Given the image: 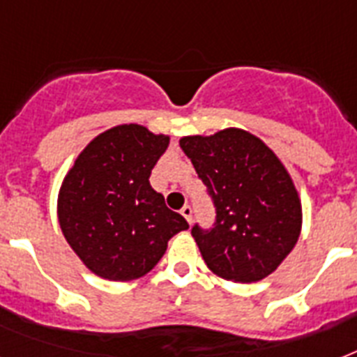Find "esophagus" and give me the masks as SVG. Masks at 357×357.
<instances>
[{
    "label": "esophagus",
    "mask_w": 357,
    "mask_h": 357,
    "mask_svg": "<svg viewBox=\"0 0 357 357\" xmlns=\"http://www.w3.org/2000/svg\"><path fill=\"white\" fill-rule=\"evenodd\" d=\"M181 215H183L185 218H187V222H192V207L190 206H185L183 209H181Z\"/></svg>",
    "instance_id": "esophagus-1"
}]
</instances>
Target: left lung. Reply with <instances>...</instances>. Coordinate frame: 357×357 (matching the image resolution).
<instances>
[{"mask_svg":"<svg viewBox=\"0 0 357 357\" xmlns=\"http://www.w3.org/2000/svg\"><path fill=\"white\" fill-rule=\"evenodd\" d=\"M217 209L211 229L192 228L217 276L259 282L291 254L302 229V204L287 168L255 135L228 128L179 140Z\"/></svg>","mask_w":357,"mask_h":357,"instance_id":"obj_1","label":"left lung"}]
</instances>
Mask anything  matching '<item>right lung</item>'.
Wrapping results in <instances>:
<instances>
[{
  "mask_svg": "<svg viewBox=\"0 0 357 357\" xmlns=\"http://www.w3.org/2000/svg\"><path fill=\"white\" fill-rule=\"evenodd\" d=\"M170 137L139 123L103 131L85 146L64 176L57 217L83 265L111 282L144 276L189 224L170 211L150 185L151 168Z\"/></svg>",
  "mask_w": 357,
  "mask_h": 357,
  "instance_id": "right-lung-1",
  "label": "right lung"
}]
</instances>
